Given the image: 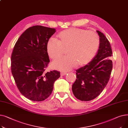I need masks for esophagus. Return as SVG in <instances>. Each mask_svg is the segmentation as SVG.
Returning <instances> with one entry per match:
<instances>
[{"mask_svg": "<svg viewBox=\"0 0 128 128\" xmlns=\"http://www.w3.org/2000/svg\"><path fill=\"white\" fill-rule=\"evenodd\" d=\"M66 74V72H62L61 73H60V76H63L65 75Z\"/></svg>", "mask_w": 128, "mask_h": 128, "instance_id": "34e87169", "label": "esophagus"}]
</instances>
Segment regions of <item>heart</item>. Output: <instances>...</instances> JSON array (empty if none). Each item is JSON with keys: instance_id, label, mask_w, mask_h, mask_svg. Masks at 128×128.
I'll return each instance as SVG.
<instances>
[{"instance_id": "obj_1", "label": "heart", "mask_w": 128, "mask_h": 128, "mask_svg": "<svg viewBox=\"0 0 128 128\" xmlns=\"http://www.w3.org/2000/svg\"><path fill=\"white\" fill-rule=\"evenodd\" d=\"M97 33L79 28H70L60 32L57 39L50 38L46 44L49 56L56 60L61 56L66 49L68 56L53 63L56 69L68 71L76 64L81 66L88 64L95 56L100 46Z\"/></svg>"}]
</instances>
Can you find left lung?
I'll return each instance as SVG.
<instances>
[{"label": "left lung", "mask_w": 128, "mask_h": 128, "mask_svg": "<svg viewBox=\"0 0 128 128\" xmlns=\"http://www.w3.org/2000/svg\"><path fill=\"white\" fill-rule=\"evenodd\" d=\"M100 36L98 53L91 62L76 71L77 78L72 86L74 95L82 101H89L98 97L108 83L112 68L110 44L102 32Z\"/></svg>", "instance_id": "left-lung-1"}]
</instances>
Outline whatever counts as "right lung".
Listing matches in <instances>:
<instances>
[{"mask_svg":"<svg viewBox=\"0 0 128 128\" xmlns=\"http://www.w3.org/2000/svg\"><path fill=\"white\" fill-rule=\"evenodd\" d=\"M54 28L35 25L27 29L18 39L11 57V70L20 92L33 101H42L52 92L60 77L56 70H46L50 62L46 50Z\"/></svg>","mask_w":128,"mask_h":128,"instance_id":"obj_1","label":"right lung"}]
</instances>
